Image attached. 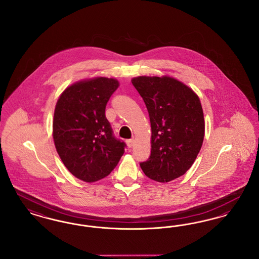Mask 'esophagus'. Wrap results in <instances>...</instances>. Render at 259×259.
<instances>
[{
    "mask_svg": "<svg viewBox=\"0 0 259 259\" xmlns=\"http://www.w3.org/2000/svg\"><path fill=\"white\" fill-rule=\"evenodd\" d=\"M126 144H127L128 148H132V147L135 145V141H134L133 139H131V140H127V141H126Z\"/></svg>",
    "mask_w": 259,
    "mask_h": 259,
    "instance_id": "1",
    "label": "esophagus"
}]
</instances>
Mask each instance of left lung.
<instances>
[{
  "label": "left lung",
  "mask_w": 259,
  "mask_h": 259,
  "mask_svg": "<svg viewBox=\"0 0 259 259\" xmlns=\"http://www.w3.org/2000/svg\"><path fill=\"white\" fill-rule=\"evenodd\" d=\"M131 81L146 104L151 127L150 156L141 168L149 179L169 183L185 175L202 148L205 120L200 99L169 75H140Z\"/></svg>",
  "instance_id": "left-lung-1"
}]
</instances>
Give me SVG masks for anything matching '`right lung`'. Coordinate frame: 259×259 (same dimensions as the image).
<instances>
[{"instance_id": "add662e5", "label": "right lung", "mask_w": 259, "mask_h": 259, "mask_svg": "<svg viewBox=\"0 0 259 259\" xmlns=\"http://www.w3.org/2000/svg\"><path fill=\"white\" fill-rule=\"evenodd\" d=\"M119 87L116 78L97 76L67 87L57 100L52 136L65 167L75 178L94 183L116 167L125 144L112 135L106 105Z\"/></svg>"}]
</instances>
